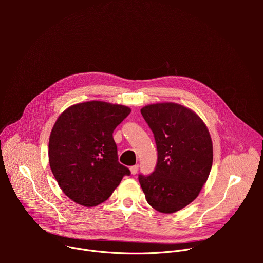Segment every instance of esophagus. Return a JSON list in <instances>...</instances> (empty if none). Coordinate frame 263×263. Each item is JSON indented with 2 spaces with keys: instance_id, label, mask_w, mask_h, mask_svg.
<instances>
[{
  "instance_id": "obj_1",
  "label": "esophagus",
  "mask_w": 263,
  "mask_h": 263,
  "mask_svg": "<svg viewBox=\"0 0 263 263\" xmlns=\"http://www.w3.org/2000/svg\"><path fill=\"white\" fill-rule=\"evenodd\" d=\"M137 170H138V164H135V165L130 167V172H131L132 175H135L137 173Z\"/></svg>"
}]
</instances>
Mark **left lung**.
Returning <instances> with one entry per match:
<instances>
[{"label":"left lung","mask_w":263,"mask_h":263,"mask_svg":"<svg viewBox=\"0 0 263 263\" xmlns=\"http://www.w3.org/2000/svg\"><path fill=\"white\" fill-rule=\"evenodd\" d=\"M141 115L154 133L158 160L155 171L139 176L145 200L171 214L191 204L209 177L213 145L209 130L194 110L173 102L148 104Z\"/></svg>","instance_id":"obj_1"}]
</instances>
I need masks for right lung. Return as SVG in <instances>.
I'll list each match as a JSON object with an SVG mask.
<instances>
[{
  "label": "right lung",
  "mask_w": 263,
  "mask_h": 263,
  "mask_svg": "<svg viewBox=\"0 0 263 263\" xmlns=\"http://www.w3.org/2000/svg\"><path fill=\"white\" fill-rule=\"evenodd\" d=\"M128 106L88 101L66 108L49 139V162L64 195L95 207L105 202L130 171L118 160L114 130L128 117Z\"/></svg>",
  "instance_id": "add662e5"
}]
</instances>
